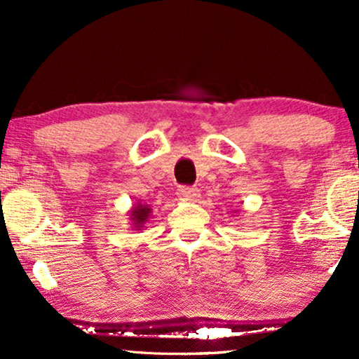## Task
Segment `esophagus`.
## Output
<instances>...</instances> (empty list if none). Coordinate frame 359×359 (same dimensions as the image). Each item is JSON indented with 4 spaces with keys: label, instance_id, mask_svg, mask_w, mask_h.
Returning a JSON list of instances; mask_svg holds the SVG:
<instances>
[{
    "label": "esophagus",
    "instance_id": "34e87169",
    "mask_svg": "<svg viewBox=\"0 0 359 359\" xmlns=\"http://www.w3.org/2000/svg\"><path fill=\"white\" fill-rule=\"evenodd\" d=\"M178 196L183 201H189V203H193V201L199 199L198 189L191 188V186H181V188L178 189Z\"/></svg>",
    "mask_w": 359,
    "mask_h": 359
}]
</instances>
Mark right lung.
Returning <instances> with one entry per match:
<instances>
[{
    "label": "right lung",
    "instance_id": "1",
    "mask_svg": "<svg viewBox=\"0 0 359 359\" xmlns=\"http://www.w3.org/2000/svg\"><path fill=\"white\" fill-rule=\"evenodd\" d=\"M150 217H151L150 204L137 203L134 208L129 210V220L132 222V229L134 230H142V227L149 222Z\"/></svg>",
    "mask_w": 359,
    "mask_h": 359
}]
</instances>
